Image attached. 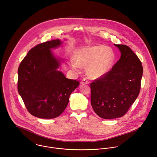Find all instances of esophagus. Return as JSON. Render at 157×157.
Returning a JSON list of instances; mask_svg holds the SVG:
<instances>
[{"label":"esophagus","mask_w":157,"mask_h":157,"mask_svg":"<svg viewBox=\"0 0 157 157\" xmlns=\"http://www.w3.org/2000/svg\"><path fill=\"white\" fill-rule=\"evenodd\" d=\"M89 83V81L86 78H83L82 79V81H81V84H87Z\"/></svg>","instance_id":"1"}]
</instances>
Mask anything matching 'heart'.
<instances>
[{"instance_id":"heart-1","label":"heart","mask_w":157,"mask_h":157,"mask_svg":"<svg viewBox=\"0 0 157 157\" xmlns=\"http://www.w3.org/2000/svg\"><path fill=\"white\" fill-rule=\"evenodd\" d=\"M113 60L114 53L110 48L94 45L78 49L70 65L76 71H79L82 66H87L88 76L92 79H99L108 73Z\"/></svg>"}]
</instances>
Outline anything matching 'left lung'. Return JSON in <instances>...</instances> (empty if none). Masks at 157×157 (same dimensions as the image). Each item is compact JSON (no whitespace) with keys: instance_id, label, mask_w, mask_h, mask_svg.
<instances>
[{"instance_id":"left-lung-1","label":"left lung","mask_w":157,"mask_h":157,"mask_svg":"<svg viewBox=\"0 0 157 157\" xmlns=\"http://www.w3.org/2000/svg\"><path fill=\"white\" fill-rule=\"evenodd\" d=\"M120 59L104 77L90 84L91 104L104 119L124 116L140 94L143 73L141 62L129 47L114 44Z\"/></svg>"}]
</instances>
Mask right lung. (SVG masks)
<instances>
[{
	"label": "right lung",
	"instance_id": "1",
	"mask_svg": "<svg viewBox=\"0 0 157 157\" xmlns=\"http://www.w3.org/2000/svg\"><path fill=\"white\" fill-rule=\"evenodd\" d=\"M61 44L56 39L37 45L18 68V92L30 113L39 118L52 119L61 115L70 94L79 84L58 70L63 59L56 58L51 49Z\"/></svg>",
	"mask_w": 157,
	"mask_h": 157
}]
</instances>
